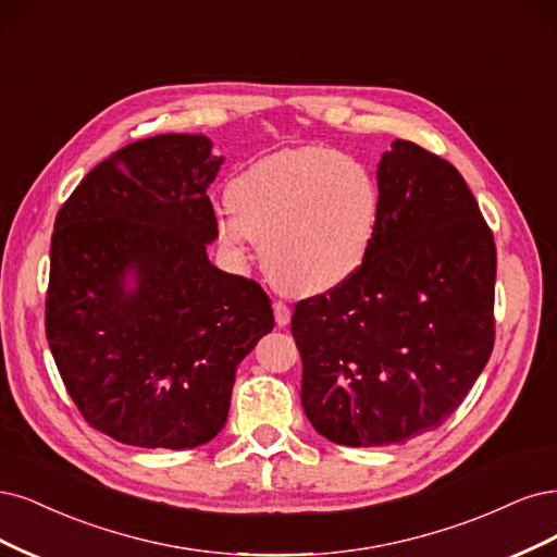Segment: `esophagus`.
<instances>
[{
  "label": "esophagus",
  "mask_w": 557,
  "mask_h": 557,
  "mask_svg": "<svg viewBox=\"0 0 557 557\" xmlns=\"http://www.w3.org/2000/svg\"><path fill=\"white\" fill-rule=\"evenodd\" d=\"M273 312H275V324H277L280 329H284V326L292 321V310L286 308L284 302H273Z\"/></svg>",
  "instance_id": "esophagus-1"
}]
</instances>
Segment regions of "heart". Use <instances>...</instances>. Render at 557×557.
Here are the masks:
<instances>
[{"label":"heart","instance_id":"obj_1","mask_svg":"<svg viewBox=\"0 0 557 557\" xmlns=\"http://www.w3.org/2000/svg\"><path fill=\"white\" fill-rule=\"evenodd\" d=\"M233 218L218 238L243 257L261 245L268 280L282 294L321 296L349 282L370 255L382 194L361 161L333 148L300 146L268 154L228 183Z\"/></svg>","mask_w":557,"mask_h":557}]
</instances>
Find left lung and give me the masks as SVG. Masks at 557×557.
I'll return each mask as SVG.
<instances>
[{
	"label": "left lung",
	"instance_id": "8db88e82",
	"mask_svg": "<svg viewBox=\"0 0 557 557\" xmlns=\"http://www.w3.org/2000/svg\"><path fill=\"white\" fill-rule=\"evenodd\" d=\"M376 187L382 214L361 271L300 300L292 319L305 417L343 446L405 444L440 428L495 339V243L462 175L398 138Z\"/></svg>",
	"mask_w": 557,
	"mask_h": 557
}]
</instances>
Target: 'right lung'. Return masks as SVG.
Wrapping results in <instances>:
<instances>
[{"instance_id":"add662e5","label":"right lung","mask_w":557,"mask_h":557,"mask_svg":"<svg viewBox=\"0 0 557 557\" xmlns=\"http://www.w3.org/2000/svg\"><path fill=\"white\" fill-rule=\"evenodd\" d=\"M203 134L129 143L89 171L55 220L46 335L89 425L143 448H194L226 423L236 368L273 331L261 286L208 259Z\"/></svg>"}]
</instances>
